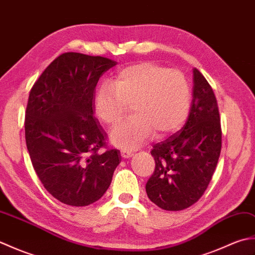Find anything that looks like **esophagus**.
I'll list each match as a JSON object with an SVG mask.
<instances>
[{
  "mask_svg": "<svg viewBox=\"0 0 255 255\" xmlns=\"http://www.w3.org/2000/svg\"><path fill=\"white\" fill-rule=\"evenodd\" d=\"M121 154L123 158H129V156L132 155V151L127 150V149H122L121 150Z\"/></svg>",
  "mask_w": 255,
  "mask_h": 255,
  "instance_id": "34e87169",
  "label": "esophagus"
}]
</instances>
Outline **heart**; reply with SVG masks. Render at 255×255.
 <instances>
[{
    "mask_svg": "<svg viewBox=\"0 0 255 255\" xmlns=\"http://www.w3.org/2000/svg\"><path fill=\"white\" fill-rule=\"evenodd\" d=\"M131 105L132 115L110 131L113 144L134 149L152 137L174 132L188 115L191 88L181 71L151 61L122 68L112 83L105 82L94 96V112L106 125L121 121Z\"/></svg>",
    "mask_w": 255,
    "mask_h": 255,
    "instance_id": "1",
    "label": "heart"
}]
</instances>
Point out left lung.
<instances>
[{"mask_svg": "<svg viewBox=\"0 0 255 255\" xmlns=\"http://www.w3.org/2000/svg\"><path fill=\"white\" fill-rule=\"evenodd\" d=\"M221 151L217 100L210 84L194 69L193 101L181 130L153 145V174L145 184L148 197L164 210H183L203 196Z\"/></svg>", "mask_w": 255, "mask_h": 255, "instance_id": "left-lung-1", "label": "left lung"}]
</instances>
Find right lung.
<instances>
[{"instance_id": "right-lung-1", "label": "right lung", "mask_w": 255, "mask_h": 255, "mask_svg": "<svg viewBox=\"0 0 255 255\" xmlns=\"http://www.w3.org/2000/svg\"><path fill=\"white\" fill-rule=\"evenodd\" d=\"M116 61L64 52L32 85L25 113V139L42 185L69 206L95 203L110 187L121 162L106 149V132L94 116L95 86Z\"/></svg>"}]
</instances>
